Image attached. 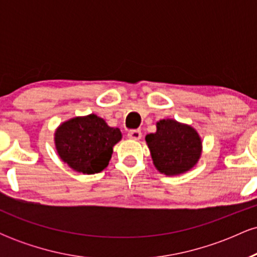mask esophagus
<instances>
[{"mask_svg":"<svg viewBox=\"0 0 257 257\" xmlns=\"http://www.w3.org/2000/svg\"><path fill=\"white\" fill-rule=\"evenodd\" d=\"M141 131H139V129H133V131H129L128 132V137L133 139V140H139V139L141 138Z\"/></svg>","mask_w":257,"mask_h":257,"instance_id":"1","label":"esophagus"}]
</instances>
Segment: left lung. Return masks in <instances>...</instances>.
Listing matches in <instances>:
<instances>
[{
  "label": "left lung",
  "mask_w": 257,
  "mask_h": 257,
  "mask_svg": "<svg viewBox=\"0 0 257 257\" xmlns=\"http://www.w3.org/2000/svg\"><path fill=\"white\" fill-rule=\"evenodd\" d=\"M153 164L162 174L179 175L198 162L202 140L192 126L174 119H162L157 132L146 135Z\"/></svg>",
  "instance_id": "1"
}]
</instances>
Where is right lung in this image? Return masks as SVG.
Segmentation results:
<instances>
[{"label": "right lung", "mask_w": 257, "mask_h": 257, "mask_svg": "<svg viewBox=\"0 0 257 257\" xmlns=\"http://www.w3.org/2000/svg\"><path fill=\"white\" fill-rule=\"evenodd\" d=\"M122 139L118 128H111L96 114L75 117L55 132L57 151L75 172L100 173L107 167L113 146Z\"/></svg>", "instance_id": "obj_1"}]
</instances>
